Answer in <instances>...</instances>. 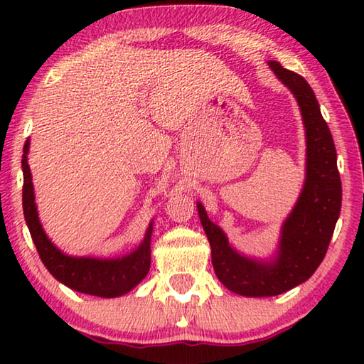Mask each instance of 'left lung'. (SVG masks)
<instances>
[{"label":"left lung","mask_w":364,"mask_h":364,"mask_svg":"<svg viewBox=\"0 0 364 364\" xmlns=\"http://www.w3.org/2000/svg\"><path fill=\"white\" fill-rule=\"evenodd\" d=\"M269 67L294 96L306 128V181L294 212L282 226L279 255L273 263L241 257L212 223L200 204L199 218L212 247L217 278L230 291L245 297H273L305 282L321 264L342 205V183L329 127L306 80L276 60Z\"/></svg>","instance_id":"8db88e82"}]
</instances>
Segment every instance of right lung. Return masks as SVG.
Returning a JSON list of instances; mask_svg holds the SVG:
<instances>
[{
    "label": "right lung",
    "instance_id": "add662e5",
    "mask_svg": "<svg viewBox=\"0 0 364 364\" xmlns=\"http://www.w3.org/2000/svg\"><path fill=\"white\" fill-rule=\"evenodd\" d=\"M28 141L23 144L22 170V207L23 217L32 234L35 247L38 250L41 262L45 263L49 273L73 291L96 295V297H119L139 284L144 279L151 267V232L152 225L146 232L143 244L133 254L117 260H97V258H75L67 257L54 247L46 237L38 221L35 207L32 173L27 164Z\"/></svg>",
    "mask_w": 364,
    "mask_h": 364
}]
</instances>
